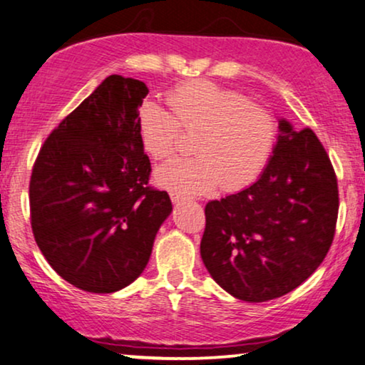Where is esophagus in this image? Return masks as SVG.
I'll return each instance as SVG.
<instances>
[{
    "mask_svg": "<svg viewBox=\"0 0 365 365\" xmlns=\"http://www.w3.org/2000/svg\"><path fill=\"white\" fill-rule=\"evenodd\" d=\"M170 198H172L173 204H180V202L185 200V198L180 195V193H175V192H170Z\"/></svg>",
    "mask_w": 365,
    "mask_h": 365,
    "instance_id": "34e87169",
    "label": "esophagus"
}]
</instances>
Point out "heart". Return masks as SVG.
<instances>
[{"label": "heart", "mask_w": 365, "mask_h": 365, "mask_svg": "<svg viewBox=\"0 0 365 365\" xmlns=\"http://www.w3.org/2000/svg\"><path fill=\"white\" fill-rule=\"evenodd\" d=\"M171 110L155 101L143 103L138 126L143 146L153 158L180 148L183 129L198 131L195 156L160 165L156 183L183 197L202 195L222 183L227 192L249 185L262 172L276 140L274 118L241 92L210 81H190L168 92Z\"/></svg>", "instance_id": "1"}]
</instances>
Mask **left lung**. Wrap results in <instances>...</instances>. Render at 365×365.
<instances>
[{
	"instance_id": "left-lung-1",
	"label": "left lung",
	"mask_w": 365,
	"mask_h": 365,
	"mask_svg": "<svg viewBox=\"0 0 365 365\" xmlns=\"http://www.w3.org/2000/svg\"><path fill=\"white\" fill-rule=\"evenodd\" d=\"M339 188L310 128L279 119L273 155L251 187L205 205L202 261L234 298L261 303L293 292L325 259Z\"/></svg>"
}]
</instances>
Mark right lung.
<instances>
[{"label": "right lung", "mask_w": 365, "mask_h": 365, "mask_svg": "<svg viewBox=\"0 0 365 365\" xmlns=\"http://www.w3.org/2000/svg\"><path fill=\"white\" fill-rule=\"evenodd\" d=\"M145 82L109 76L50 133L30 180L31 230L63 279L114 293L148 264L172 214L167 192L148 187L138 113Z\"/></svg>", "instance_id": "add662e5"}]
</instances>
